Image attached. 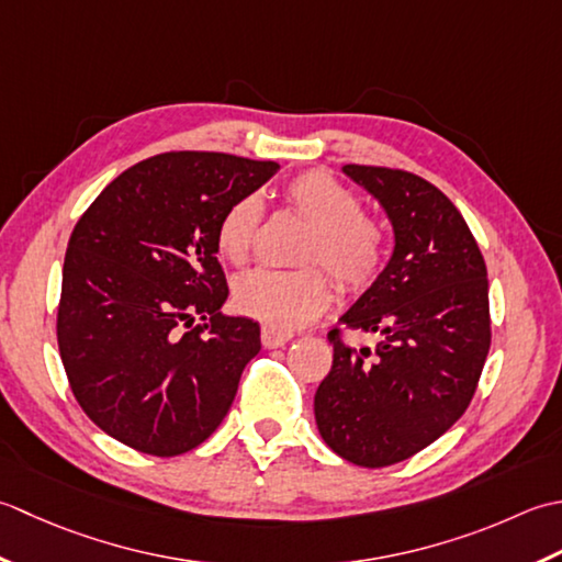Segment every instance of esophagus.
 Returning <instances> with one entry per match:
<instances>
[{"label": "esophagus", "mask_w": 562, "mask_h": 562, "mask_svg": "<svg viewBox=\"0 0 562 562\" xmlns=\"http://www.w3.org/2000/svg\"><path fill=\"white\" fill-rule=\"evenodd\" d=\"M291 337H293V331L285 329V327H277V325L261 327V345H265L267 349L283 347Z\"/></svg>", "instance_id": "esophagus-1"}]
</instances>
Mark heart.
Listing matches in <instances>:
<instances>
[{
    "label": "heart",
    "instance_id": "1",
    "mask_svg": "<svg viewBox=\"0 0 562 562\" xmlns=\"http://www.w3.org/2000/svg\"><path fill=\"white\" fill-rule=\"evenodd\" d=\"M285 211L311 223L301 255L303 269H257L239 277L233 303L243 315L267 325L297 327L323 315L337 283L347 293H361L381 277L387 257L385 227L361 211V199L345 181L325 169H307L285 181ZM265 205L255 193L235 199L215 225V249L231 265H245L257 245ZM317 260L328 268L314 265Z\"/></svg>",
    "mask_w": 562,
    "mask_h": 562
}]
</instances>
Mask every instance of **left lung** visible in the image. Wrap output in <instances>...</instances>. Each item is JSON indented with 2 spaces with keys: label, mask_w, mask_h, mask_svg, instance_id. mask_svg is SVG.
Masks as SVG:
<instances>
[{
  "label": "left lung",
  "mask_w": 562,
  "mask_h": 562,
  "mask_svg": "<svg viewBox=\"0 0 562 562\" xmlns=\"http://www.w3.org/2000/svg\"><path fill=\"white\" fill-rule=\"evenodd\" d=\"M383 203L395 251L339 325L381 331L351 349L345 329L327 339L331 369L315 393V422L331 451L385 468L427 449L471 405L490 351L487 267L471 227L431 181L405 169L347 165Z\"/></svg>",
  "instance_id": "left-lung-1"
}]
</instances>
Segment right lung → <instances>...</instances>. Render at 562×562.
Masks as SVG:
<instances>
[{"mask_svg": "<svg viewBox=\"0 0 562 562\" xmlns=\"http://www.w3.org/2000/svg\"><path fill=\"white\" fill-rule=\"evenodd\" d=\"M279 171L271 159L175 150L119 175L67 245L57 347L72 395L109 437L150 456L196 449L261 349L227 317L215 225Z\"/></svg>", "mask_w": 562, "mask_h": 562, "instance_id": "add662e5", "label": "right lung"}]
</instances>
